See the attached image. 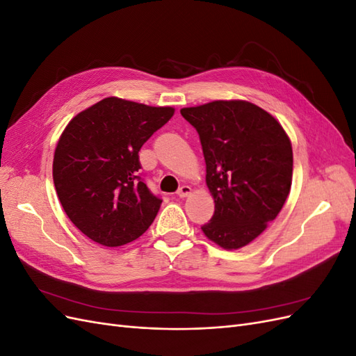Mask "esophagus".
Here are the masks:
<instances>
[{"instance_id":"1","label":"esophagus","mask_w":356,"mask_h":356,"mask_svg":"<svg viewBox=\"0 0 356 356\" xmlns=\"http://www.w3.org/2000/svg\"><path fill=\"white\" fill-rule=\"evenodd\" d=\"M190 193H191V188L188 186H181L179 190L177 191V195H178V197H187Z\"/></svg>"}]
</instances>
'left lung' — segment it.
I'll return each mask as SVG.
<instances>
[{"instance_id":"left-lung-1","label":"left lung","mask_w":356,"mask_h":356,"mask_svg":"<svg viewBox=\"0 0 356 356\" xmlns=\"http://www.w3.org/2000/svg\"><path fill=\"white\" fill-rule=\"evenodd\" d=\"M181 115L199 134L215 202L202 230L224 250H239L267 229L289 195V138L272 114L246 101H213Z\"/></svg>"}]
</instances>
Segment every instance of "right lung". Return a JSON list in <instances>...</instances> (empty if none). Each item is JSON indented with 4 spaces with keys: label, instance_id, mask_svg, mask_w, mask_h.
Masks as SVG:
<instances>
[{
    "label": "right lung",
    "instance_id": "1",
    "mask_svg": "<svg viewBox=\"0 0 356 356\" xmlns=\"http://www.w3.org/2000/svg\"><path fill=\"white\" fill-rule=\"evenodd\" d=\"M175 110L105 98L75 115L53 159V182L68 218L104 246L138 239L152 225L161 199L139 175V149Z\"/></svg>",
    "mask_w": 356,
    "mask_h": 356
}]
</instances>
